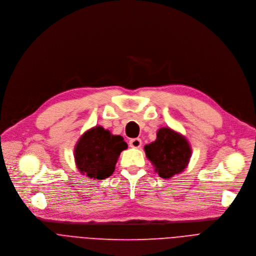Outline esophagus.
I'll return each instance as SVG.
<instances>
[{"instance_id": "34e87169", "label": "esophagus", "mask_w": 256, "mask_h": 256, "mask_svg": "<svg viewBox=\"0 0 256 256\" xmlns=\"http://www.w3.org/2000/svg\"><path fill=\"white\" fill-rule=\"evenodd\" d=\"M142 145V141L139 138H134L129 141V146L132 148H139Z\"/></svg>"}]
</instances>
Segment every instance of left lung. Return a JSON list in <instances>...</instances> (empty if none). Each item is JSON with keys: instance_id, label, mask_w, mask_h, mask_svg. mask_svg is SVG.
<instances>
[{"instance_id": "left-lung-1", "label": "left lung", "mask_w": 256, "mask_h": 256, "mask_svg": "<svg viewBox=\"0 0 256 256\" xmlns=\"http://www.w3.org/2000/svg\"><path fill=\"white\" fill-rule=\"evenodd\" d=\"M144 150L162 178H170L182 172L192 156V148L186 137L168 127L160 128L156 133V140L145 145Z\"/></svg>"}]
</instances>
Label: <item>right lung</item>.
<instances>
[{
  "label": "right lung",
  "mask_w": 256,
  "mask_h": 256,
  "mask_svg": "<svg viewBox=\"0 0 256 256\" xmlns=\"http://www.w3.org/2000/svg\"><path fill=\"white\" fill-rule=\"evenodd\" d=\"M127 143L120 135L96 126L84 132L74 147V160L82 176L94 180L109 178Z\"/></svg>",
  "instance_id": "add662e5"
}]
</instances>
